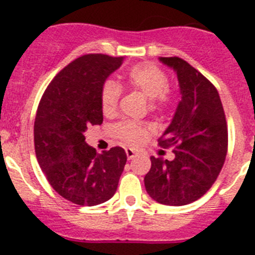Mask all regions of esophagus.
I'll return each mask as SVG.
<instances>
[{"label":"esophagus","instance_id":"34e87169","mask_svg":"<svg viewBox=\"0 0 255 255\" xmlns=\"http://www.w3.org/2000/svg\"><path fill=\"white\" fill-rule=\"evenodd\" d=\"M125 152L126 155H128V159H132L135 157V154H136V152L134 149H131V148H126Z\"/></svg>","mask_w":255,"mask_h":255}]
</instances>
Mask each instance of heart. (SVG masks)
<instances>
[{
  "label": "heart",
  "mask_w": 255,
  "mask_h": 255,
  "mask_svg": "<svg viewBox=\"0 0 255 255\" xmlns=\"http://www.w3.org/2000/svg\"><path fill=\"white\" fill-rule=\"evenodd\" d=\"M126 85L149 98L153 111H163L175 101V89L168 84V75L153 62H141L130 67L126 73ZM123 89L114 80H106L101 87L100 100L103 114L111 116L117 111ZM115 135L131 145L143 143L152 131L150 125L138 121L125 120L115 126Z\"/></svg>",
  "instance_id": "heart-1"
}]
</instances>
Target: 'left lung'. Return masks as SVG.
Returning <instances> with one entry per match:
<instances>
[{
    "label": "left lung",
    "mask_w": 255,
    "mask_h": 255,
    "mask_svg": "<svg viewBox=\"0 0 255 255\" xmlns=\"http://www.w3.org/2000/svg\"><path fill=\"white\" fill-rule=\"evenodd\" d=\"M161 61L176 71L181 91L172 123L158 139L159 147H173L175 158L150 157L144 185L158 203L185 206L203 197L224 167L229 145L226 116L217 89L203 74L176 56Z\"/></svg>",
    "instance_id": "obj_1"
}]
</instances>
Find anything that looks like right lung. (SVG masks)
<instances>
[{
  "label": "right lung",
  "instance_id": "right-lung-1",
  "mask_svg": "<svg viewBox=\"0 0 255 255\" xmlns=\"http://www.w3.org/2000/svg\"><path fill=\"white\" fill-rule=\"evenodd\" d=\"M124 57L89 53L70 62L52 79L38 105L34 148L51 186L78 206L111 199L126 163L121 147L102 154L85 143L84 132L101 125V87Z\"/></svg>",
  "mask_w": 255,
  "mask_h": 255
}]
</instances>
